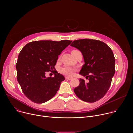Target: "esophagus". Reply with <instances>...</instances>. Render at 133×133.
Instances as JSON below:
<instances>
[{"label": "esophagus", "instance_id": "34e87169", "mask_svg": "<svg viewBox=\"0 0 133 133\" xmlns=\"http://www.w3.org/2000/svg\"><path fill=\"white\" fill-rule=\"evenodd\" d=\"M65 78L67 79H68V80H71L72 79V78L71 77H65Z\"/></svg>", "mask_w": 133, "mask_h": 133}]
</instances>
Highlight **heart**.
Wrapping results in <instances>:
<instances>
[{
    "label": "heart",
    "instance_id": "obj_1",
    "mask_svg": "<svg viewBox=\"0 0 133 133\" xmlns=\"http://www.w3.org/2000/svg\"><path fill=\"white\" fill-rule=\"evenodd\" d=\"M78 51L77 50H73L71 51V54ZM75 68L71 67H69V66H65L63 68H61V72L64 75H65L66 76H71L73 75L74 72L75 71Z\"/></svg>",
    "mask_w": 133,
    "mask_h": 133
}]
</instances>
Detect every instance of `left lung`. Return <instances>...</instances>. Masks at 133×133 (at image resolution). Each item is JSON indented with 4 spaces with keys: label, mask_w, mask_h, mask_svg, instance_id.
Here are the masks:
<instances>
[{
    "label": "left lung",
    "mask_w": 133,
    "mask_h": 133,
    "mask_svg": "<svg viewBox=\"0 0 133 133\" xmlns=\"http://www.w3.org/2000/svg\"><path fill=\"white\" fill-rule=\"evenodd\" d=\"M83 54L84 65L79 74L88 79L80 78L79 85L74 91L83 101L95 102L107 92L115 74V58L110 47L103 42L90 39L75 40L70 45Z\"/></svg>",
    "instance_id": "1"
}]
</instances>
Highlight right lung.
Masks as SVG:
<instances>
[{
	"mask_svg": "<svg viewBox=\"0 0 133 133\" xmlns=\"http://www.w3.org/2000/svg\"><path fill=\"white\" fill-rule=\"evenodd\" d=\"M71 41H40L26 44L18 55L16 68L17 81L26 96L34 103L42 104L52 98L65 80L56 71L54 77H46L53 71L62 51ZM55 71V70H54Z\"/></svg>",
	"mask_w": 133,
	"mask_h": 133,
	"instance_id": "right-lung-1",
	"label": "right lung"
}]
</instances>
